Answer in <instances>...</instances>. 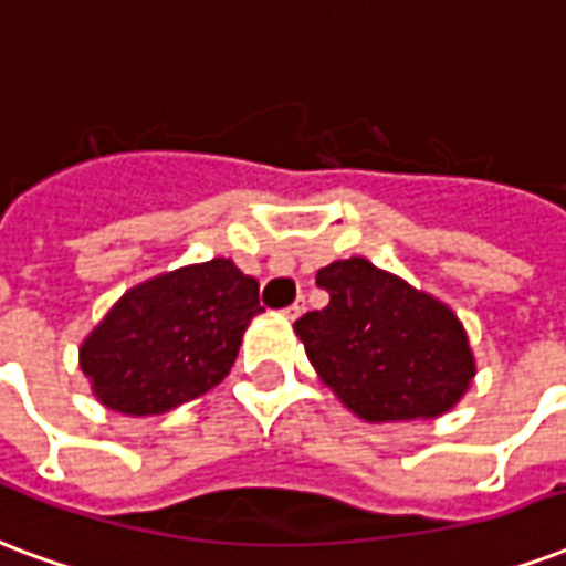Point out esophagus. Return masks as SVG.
<instances>
[{"label":"esophagus","instance_id":"obj_1","mask_svg":"<svg viewBox=\"0 0 566 566\" xmlns=\"http://www.w3.org/2000/svg\"><path fill=\"white\" fill-rule=\"evenodd\" d=\"M301 313H304V298H298V301H295V304H289V307H286V316L289 318H298Z\"/></svg>","mask_w":566,"mask_h":566}]
</instances>
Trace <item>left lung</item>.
<instances>
[{
  "instance_id": "1",
  "label": "left lung",
  "mask_w": 566,
  "mask_h": 566,
  "mask_svg": "<svg viewBox=\"0 0 566 566\" xmlns=\"http://www.w3.org/2000/svg\"><path fill=\"white\" fill-rule=\"evenodd\" d=\"M328 307L295 322L310 364L364 420L436 418L474 379L460 318L406 280L352 256L318 268Z\"/></svg>"
}]
</instances>
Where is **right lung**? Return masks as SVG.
Here are the masks:
<instances>
[{"instance_id": "obj_1", "label": "right lung", "mask_w": 566, "mask_h": 566, "mask_svg": "<svg viewBox=\"0 0 566 566\" xmlns=\"http://www.w3.org/2000/svg\"><path fill=\"white\" fill-rule=\"evenodd\" d=\"M259 283L229 259L178 268L122 295L80 348L95 397L122 415H160L227 379Z\"/></svg>"}]
</instances>
